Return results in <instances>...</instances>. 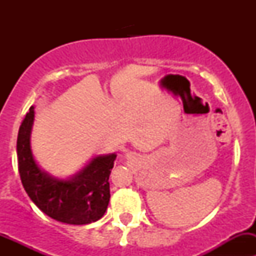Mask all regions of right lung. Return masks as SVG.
Returning a JSON list of instances; mask_svg holds the SVG:
<instances>
[{"label":"right lung","mask_w":256,"mask_h":256,"mask_svg":"<svg viewBox=\"0 0 256 256\" xmlns=\"http://www.w3.org/2000/svg\"><path fill=\"white\" fill-rule=\"evenodd\" d=\"M34 106L30 108L17 138L18 171L26 192L43 213L62 223L82 226L96 222L110 200L109 176L116 154L95 156L68 178H58L40 167L30 146Z\"/></svg>","instance_id":"1"}]
</instances>
